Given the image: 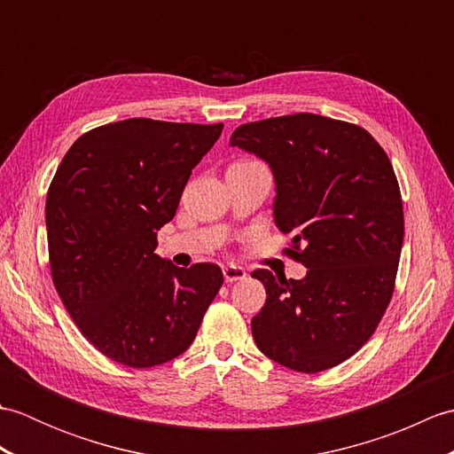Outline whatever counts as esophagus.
<instances>
[{
    "label": "esophagus",
    "instance_id": "obj_1",
    "mask_svg": "<svg viewBox=\"0 0 454 454\" xmlns=\"http://www.w3.org/2000/svg\"><path fill=\"white\" fill-rule=\"evenodd\" d=\"M222 273H224L226 283H234V281H242V278L247 277L246 269L239 267V265H226L222 269Z\"/></svg>",
    "mask_w": 454,
    "mask_h": 454
}]
</instances>
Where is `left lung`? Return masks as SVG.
<instances>
[{"instance_id":"obj_1","label":"left lung","mask_w":454,"mask_h":454,"mask_svg":"<svg viewBox=\"0 0 454 454\" xmlns=\"http://www.w3.org/2000/svg\"><path fill=\"white\" fill-rule=\"evenodd\" d=\"M232 146L271 168L275 224L291 234L301 281L257 269L267 301L252 333L269 359L298 372L343 363L371 340L390 304L403 242L400 185L364 129L312 113L238 127Z\"/></svg>"}]
</instances>
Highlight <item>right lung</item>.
Returning a JSON list of instances; mask_svg holds the SVG:
<instances>
[{
	"instance_id": "add662e5",
	"label": "right lung",
	"mask_w": 454,
	"mask_h": 454,
	"mask_svg": "<svg viewBox=\"0 0 454 454\" xmlns=\"http://www.w3.org/2000/svg\"><path fill=\"white\" fill-rule=\"evenodd\" d=\"M224 124L127 119L72 144L46 195L52 281L95 349L132 369L176 359L195 340L224 277L161 259L192 168Z\"/></svg>"
}]
</instances>
